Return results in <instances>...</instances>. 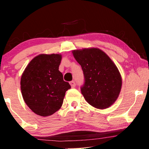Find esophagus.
Instances as JSON below:
<instances>
[{
  "label": "esophagus",
  "mask_w": 149,
  "mask_h": 149,
  "mask_svg": "<svg viewBox=\"0 0 149 149\" xmlns=\"http://www.w3.org/2000/svg\"><path fill=\"white\" fill-rule=\"evenodd\" d=\"M70 84L71 87H72V88H74V87H75V86H76V83H75V82H74V81H70Z\"/></svg>",
  "instance_id": "obj_1"
}]
</instances>
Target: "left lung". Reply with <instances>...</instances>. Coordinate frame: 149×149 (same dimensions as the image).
Returning a JSON list of instances; mask_svg holds the SVG:
<instances>
[{
	"label": "left lung",
	"instance_id": "8db88e82",
	"mask_svg": "<svg viewBox=\"0 0 149 149\" xmlns=\"http://www.w3.org/2000/svg\"><path fill=\"white\" fill-rule=\"evenodd\" d=\"M72 54L82 68L85 81L81 91L86 101L99 109L111 107L119 96L122 85L116 65L97 48L74 50Z\"/></svg>",
	"mask_w": 149,
	"mask_h": 149
}]
</instances>
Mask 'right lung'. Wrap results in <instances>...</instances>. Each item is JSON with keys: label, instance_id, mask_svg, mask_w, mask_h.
Segmentation results:
<instances>
[{"label": "right lung", "instance_id": "obj_1", "mask_svg": "<svg viewBox=\"0 0 149 149\" xmlns=\"http://www.w3.org/2000/svg\"><path fill=\"white\" fill-rule=\"evenodd\" d=\"M62 56L40 54L32 59L22 74L20 85L28 107L42 117L52 115L62 107L65 93L70 89L59 70Z\"/></svg>", "mask_w": 149, "mask_h": 149}]
</instances>
